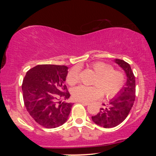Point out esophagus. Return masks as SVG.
<instances>
[{"label": "esophagus", "instance_id": "34e87169", "mask_svg": "<svg viewBox=\"0 0 156 156\" xmlns=\"http://www.w3.org/2000/svg\"><path fill=\"white\" fill-rule=\"evenodd\" d=\"M78 102L79 103H81V104H83L84 105H89V103H87V102H83V101H78Z\"/></svg>", "mask_w": 156, "mask_h": 156}]
</instances>
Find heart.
Listing matches in <instances>:
<instances>
[{
	"mask_svg": "<svg viewBox=\"0 0 156 156\" xmlns=\"http://www.w3.org/2000/svg\"><path fill=\"white\" fill-rule=\"evenodd\" d=\"M96 74L93 80V87L80 85L72 89V96L78 101L90 102L99 99L103 94L106 98H113L117 94L124 85L125 78L123 74L118 70H114L108 64L102 62H94L90 65ZM78 69L71 68L67 75V83L73 86L78 82Z\"/></svg>",
	"mask_w": 156,
	"mask_h": 156,
	"instance_id": "b5f03b06",
	"label": "heart"
}]
</instances>
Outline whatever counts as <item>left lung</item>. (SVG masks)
<instances>
[{"label": "left lung", "instance_id": "obj_1", "mask_svg": "<svg viewBox=\"0 0 156 156\" xmlns=\"http://www.w3.org/2000/svg\"><path fill=\"white\" fill-rule=\"evenodd\" d=\"M114 62L125 71L127 80L125 87L110 100L108 105L101 108L98 114L92 117L95 124L105 128H114L125 120L133 107L136 97L135 76L130 64L118 58L114 59Z\"/></svg>", "mask_w": 156, "mask_h": 156}]
</instances>
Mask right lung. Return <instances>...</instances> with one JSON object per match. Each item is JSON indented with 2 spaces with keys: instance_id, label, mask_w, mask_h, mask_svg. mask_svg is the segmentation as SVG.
Instances as JSON below:
<instances>
[{
  "instance_id": "obj_1",
  "label": "right lung",
  "mask_w": 156,
  "mask_h": 156,
  "mask_svg": "<svg viewBox=\"0 0 156 156\" xmlns=\"http://www.w3.org/2000/svg\"><path fill=\"white\" fill-rule=\"evenodd\" d=\"M68 67L41 64L29 69L23 81V101L27 112L47 128L62 125L68 119L73 103L62 102L70 97L64 84Z\"/></svg>"
}]
</instances>
